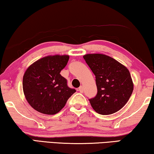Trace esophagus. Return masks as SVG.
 <instances>
[{
	"mask_svg": "<svg viewBox=\"0 0 154 154\" xmlns=\"http://www.w3.org/2000/svg\"><path fill=\"white\" fill-rule=\"evenodd\" d=\"M79 90L80 92H81V93L83 92V87L80 86L79 88Z\"/></svg>",
	"mask_w": 154,
	"mask_h": 154,
	"instance_id": "1",
	"label": "esophagus"
}]
</instances>
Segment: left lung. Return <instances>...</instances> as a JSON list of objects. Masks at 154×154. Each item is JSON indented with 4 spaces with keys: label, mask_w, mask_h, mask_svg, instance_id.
<instances>
[{
    "label": "left lung",
    "mask_w": 154,
    "mask_h": 154,
    "mask_svg": "<svg viewBox=\"0 0 154 154\" xmlns=\"http://www.w3.org/2000/svg\"><path fill=\"white\" fill-rule=\"evenodd\" d=\"M83 58L96 76L97 94L89 99L92 108L101 115L119 111L128 102L133 90L128 69L104 54H86Z\"/></svg>",
    "instance_id": "left-lung-1"
}]
</instances>
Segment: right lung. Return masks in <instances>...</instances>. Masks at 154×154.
Instances as JSON below:
<instances>
[{
    "label": "right lung",
    "instance_id": "1",
    "mask_svg": "<svg viewBox=\"0 0 154 154\" xmlns=\"http://www.w3.org/2000/svg\"><path fill=\"white\" fill-rule=\"evenodd\" d=\"M69 59L68 55H48L30 64L24 73L23 90L28 103L46 115L59 112L73 93L60 75Z\"/></svg>",
    "mask_w": 154,
    "mask_h": 154
}]
</instances>
